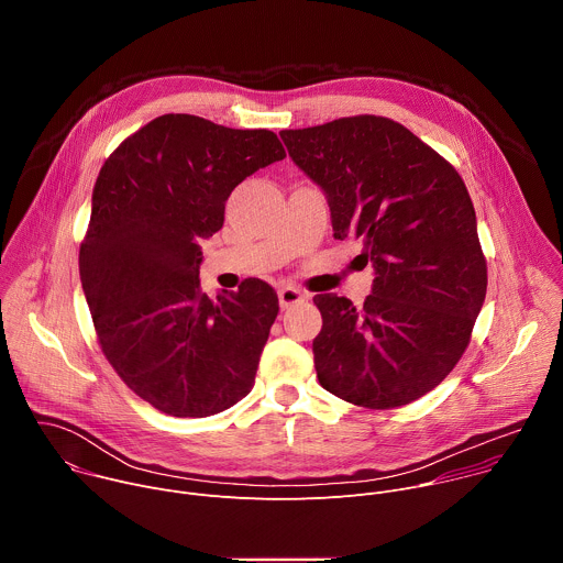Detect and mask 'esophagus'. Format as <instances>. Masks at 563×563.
<instances>
[{
    "label": "esophagus",
    "instance_id": "1",
    "mask_svg": "<svg viewBox=\"0 0 563 563\" xmlns=\"http://www.w3.org/2000/svg\"><path fill=\"white\" fill-rule=\"evenodd\" d=\"M305 300H307V294L300 291V289H296V287H283V289L278 291V302H280L283 309H289V307L300 305V302H305Z\"/></svg>",
    "mask_w": 563,
    "mask_h": 563
}]
</instances>
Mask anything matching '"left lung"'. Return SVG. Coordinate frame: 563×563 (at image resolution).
<instances>
[{
    "label": "left lung",
    "instance_id": "obj_1",
    "mask_svg": "<svg viewBox=\"0 0 563 563\" xmlns=\"http://www.w3.org/2000/svg\"><path fill=\"white\" fill-rule=\"evenodd\" d=\"M294 163L325 191L334 238H356L374 265L361 307L313 296L318 383L367 410L408 406L459 363L486 300L488 265L456 169L383 115L280 131Z\"/></svg>",
    "mask_w": 563,
    "mask_h": 563
}]
</instances>
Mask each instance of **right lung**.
<instances>
[{
  "instance_id": "obj_1",
  "label": "right lung",
  "mask_w": 563,
  "mask_h": 563,
  "mask_svg": "<svg viewBox=\"0 0 563 563\" xmlns=\"http://www.w3.org/2000/svg\"><path fill=\"white\" fill-rule=\"evenodd\" d=\"M285 157L274 131L167 113L107 157L79 245V280L102 354L155 410L218 415L245 398L278 316L261 278L209 298L200 238L224 222L229 194Z\"/></svg>"
}]
</instances>
